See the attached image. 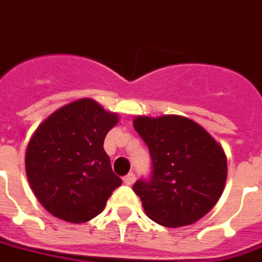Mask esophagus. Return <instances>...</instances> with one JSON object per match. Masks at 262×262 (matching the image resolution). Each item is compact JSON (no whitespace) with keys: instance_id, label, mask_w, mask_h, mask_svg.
<instances>
[{"instance_id":"esophagus-1","label":"esophagus","mask_w":262,"mask_h":262,"mask_svg":"<svg viewBox=\"0 0 262 262\" xmlns=\"http://www.w3.org/2000/svg\"><path fill=\"white\" fill-rule=\"evenodd\" d=\"M135 181H136V176L133 174V173H129V174L123 177V183H125L126 185H133L135 184Z\"/></svg>"}]
</instances>
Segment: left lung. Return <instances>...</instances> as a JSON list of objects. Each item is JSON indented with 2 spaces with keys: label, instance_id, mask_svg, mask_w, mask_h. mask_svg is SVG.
<instances>
[{
  "label": "left lung",
  "instance_id": "left-lung-1",
  "mask_svg": "<svg viewBox=\"0 0 262 262\" xmlns=\"http://www.w3.org/2000/svg\"><path fill=\"white\" fill-rule=\"evenodd\" d=\"M133 126L152 159L151 179L133 185L145 214L169 228L191 225L206 215L227 183V157L220 143L181 115H139Z\"/></svg>",
  "mask_w": 262,
  "mask_h": 262
}]
</instances>
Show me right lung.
<instances>
[{
  "label": "right lung",
  "mask_w": 262,
  "mask_h": 262,
  "mask_svg": "<svg viewBox=\"0 0 262 262\" xmlns=\"http://www.w3.org/2000/svg\"><path fill=\"white\" fill-rule=\"evenodd\" d=\"M118 121L117 113L93 99H79L56 110L35 129L26 149V174L52 215L81 224L104 210L122 184L103 147Z\"/></svg>",
  "instance_id": "right-lung-1"
}]
</instances>
